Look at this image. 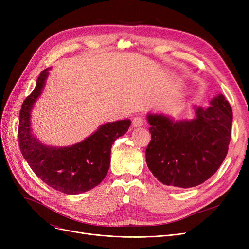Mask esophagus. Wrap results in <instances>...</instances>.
<instances>
[{
  "mask_svg": "<svg viewBox=\"0 0 249 249\" xmlns=\"http://www.w3.org/2000/svg\"><path fill=\"white\" fill-rule=\"evenodd\" d=\"M143 125V119L140 117H135L132 120V126L133 127H140Z\"/></svg>",
  "mask_w": 249,
  "mask_h": 249,
  "instance_id": "34e87169",
  "label": "esophagus"
}]
</instances>
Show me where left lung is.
Listing matches in <instances>:
<instances>
[{
	"label": "left lung",
	"instance_id": "1",
	"mask_svg": "<svg viewBox=\"0 0 249 249\" xmlns=\"http://www.w3.org/2000/svg\"><path fill=\"white\" fill-rule=\"evenodd\" d=\"M151 140L146 163L163 185L188 189L210 178L225 160L231 139L232 109L223 95L211 107L196 109L193 120L148 115Z\"/></svg>",
	"mask_w": 249,
	"mask_h": 249
}]
</instances>
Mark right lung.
I'll return each mask as SVG.
<instances>
[{"instance_id":"1","label":"right lung","mask_w":249,"mask_h":249,"mask_svg":"<svg viewBox=\"0 0 249 249\" xmlns=\"http://www.w3.org/2000/svg\"><path fill=\"white\" fill-rule=\"evenodd\" d=\"M48 70L40 72L35 89L22 104L18 129L20 150L34 174L47 186L69 195L85 193L97 187L106 177L112 144L128 131L131 121L102 125L93 135L70 147L43 145L31 134L30 112L41 94Z\"/></svg>"}]
</instances>
